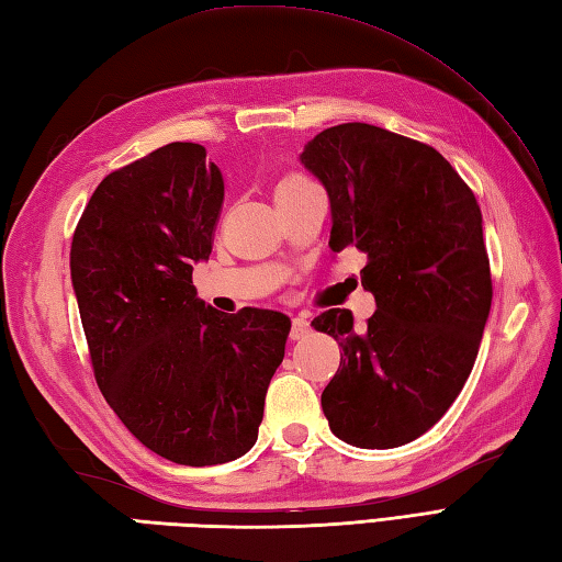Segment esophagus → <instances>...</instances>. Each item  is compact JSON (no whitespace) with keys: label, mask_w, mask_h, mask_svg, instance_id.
<instances>
[{"label":"esophagus","mask_w":562,"mask_h":562,"mask_svg":"<svg viewBox=\"0 0 562 562\" xmlns=\"http://www.w3.org/2000/svg\"><path fill=\"white\" fill-rule=\"evenodd\" d=\"M308 333H312V324H308V318H306V316H294V318H292L290 336H292L294 340H300V338H306Z\"/></svg>","instance_id":"1"}]
</instances>
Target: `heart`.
Segmentation results:
<instances>
[{
    "label": "heart",
    "mask_w": 562,
    "mask_h": 562,
    "mask_svg": "<svg viewBox=\"0 0 562 562\" xmlns=\"http://www.w3.org/2000/svg\"><path fill=\"white\" fill-rule=\"evenodd\" d=\"M284 181H304V178L302 176H288Z\"/></svg>",
    "instance_id": "1"
}]
</instances>
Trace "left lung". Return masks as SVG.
Segmentation results:
<instances>
[{"instance_id": "obj_1", "label": "left lung", "mask_w": 562, "mask_h": 562, "mask_svg": "<svg viewBox=\"0 0 562 562\" xmlns=\"http://www.w3.org/2000/svg\"><path fill=\"white\" fill-rule=\"evenodd\" d=\"M300 159L328 193L330 250H364L376 302L364 328L348 308L312 321L342 348L321 393L330 432L408 445L457 401L481 348L493 302L481 207L437 149L376 125L328 127Z\"/></svg>"}]
</instances>
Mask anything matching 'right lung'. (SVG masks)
Returning a JSON list of instances; mask_svg holds the SVG:
<instances>
[{
    "mask_svg": "<svg viewBox=\"0 0 562 562\" xmlns=\"http://www.w3.org/2000/svg\"><path fill=\"white\" fill-rule=\"evenodd\" d=\"M222 202L205 147L171 142L103 178L69 250L103 398L142 445L183 465L256 445L292 326L270 308L222 314L198 300L193 262L212 254Z\"/></svg>",
    "mask_w": 562,
    "mask_h": 562,
    "instance_id": "add662e5",
    "label": "right lung"
}]
</instances>
